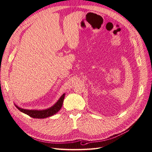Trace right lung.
<instances>
[{
    "label": "right lung",
    "instance_id": "right-lung-1",
    "mask_svg": "<svg viewBox=\"0 0 152 152\" xmlns=\"http://www.w3.org/2000/svg\"><path fill=\"white\" fill-rule=\"evenodd\" d=\"M65 94L64 93L61 97L59 98L58 102L55 103L54 105H53L51 107H50L47 109L44 110H27V109H23L18 107L16 104L15 106L16 108L21 111V112L24 113L26 115H28L30 117L32 118H45L50 116L54 115V114H56L59 110L61 109L62 107V104L63 103L64 98H65Z\"/></svg>",
    "mask_w": 152,
    "mask_h": 152
}]
</instances>
